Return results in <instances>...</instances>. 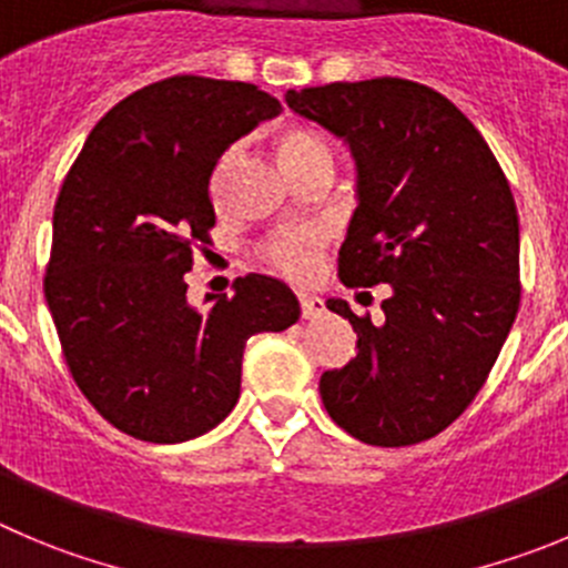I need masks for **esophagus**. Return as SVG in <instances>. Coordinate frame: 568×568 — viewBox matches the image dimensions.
Here are the masks:
<instances>
[{
    "label": "esophagus",
    "mask_w": 568,
    "mask_h": 568,
    "mask_svg": "<svg viewBox=\"0 0 568 568\" xmlns=\"http://www.w3.org/2000/svg\"><path fill=\"white\" fill-rule=\"evenodd\" d=\"M300 308H302V320H320L325 314V302L320 296H300Z\"/></svg>",
    "instance_id": "34e87169"
}]
</instances>
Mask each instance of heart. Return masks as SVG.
I'll list each match as a JSON object with an SVG mask.
<instances>
[{
  "instance_id": "heart-1",
  "label": "heart",
  "mask_w": 568,
  "mask_h": 568,
  "mask_svg": "<svg viewBox=\"0 0 568 568\" xmlns=\"http://www.w3.org/2000/svg\"><path fill=\"white\" fill-rule=\"evenodd\" d=\"M280 156H283L291 176L308 164L333 162L331 145L316 131L302 129V125L285 129L280 134ZM322 246H325V232L316 230V226H300V230H285L277 237H272L263 254H266L268 266L283 274L285 280L305 283L320 268Z\"/></svg>"
}]
</instances>
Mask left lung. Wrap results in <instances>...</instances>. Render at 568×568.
<instances>
[{"mask_svg": "<svg viewBox=\"0 0 568 568\" xmlns=\"http://www.w3.org/2000/svg\"><path fill=\"white\" fill-rule=\"evenodd\" d=\"M344 142L356 199L338 274L389 283L384 322L327 300L358 353L322 373V404L367 445L400 448L452 426L499 358L521 302L518 212L485 136L448 98L404 78L285 92Z\"/></svg>", "mask_w": 568, "mask_h": 568, "instance_id": "8db88e82", "label": "left lung"}]
</instances>
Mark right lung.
<instances>
[{"label":"right lung","instance_id":"add662e5","mask_svg":"<svg viewBox=\"0 0 568 568\" xmlns=\"http://www.w3.org/2000/svg\"><path fill=\"white\" fill-rule=\"evenodd\" d=\"M280 111L252 83L168 78L120 100L63 179L47 308L75 384L131 437L171 445L219 426L241 397L248 336L300 320L294 291L266 274L206 296L204 314L184 283L215 226V164Z\"/></svg>","mask_w":568,"mask_h":568}]
</instances>
